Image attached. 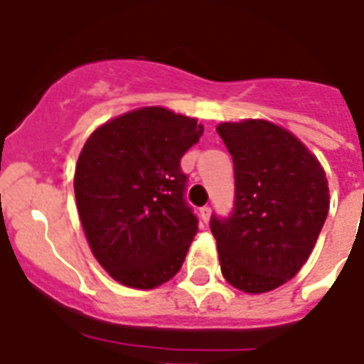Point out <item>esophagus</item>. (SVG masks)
Wrapping results in <instances>:
<instances>
[{"label": "esophagus", "instance_id": "34e87169", "mask_svg": "<svg viewBox=\"0 0 364 364\" xmlns=\"http://www.w3.org/2000/svg\"><path fill=\"white\" fill-rule=\"evenodd\" d=\"M200 216H201V220H203V224H209L210 207H201V209H200Z\"/></svg>", "mask_w": 364, "mask_h": 364}]
</instances>
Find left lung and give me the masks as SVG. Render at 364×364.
<instances>
[{
  "instance_id": "obj_1",
  "label": "left lung",
  "mask_w": 364,
  "mask_h": 364,
  "mask_svg": "<svg viewBox=\"0 0 364 364\" xmlns=\"http://www.w3.org/2000/svg\"><path fill=\"white\" fill-rule=\"evenodd\" d=\"M233 155L235 209L213 216L220 270L229 285L262 294L300 272L329 210L322 164L291 131L268 120L222 122Z\"/></svg>"
}]
</instances>
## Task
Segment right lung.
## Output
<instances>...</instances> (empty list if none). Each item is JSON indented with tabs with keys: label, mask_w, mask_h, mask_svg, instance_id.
Segmentation results:
<instances>
[{
	"label": "right lung",
	"mask_w": 364,
	"mask_h": 364,
	"mask_svg": "<svg viewBox=\"0 0 364 364\" xmlns=\"http://www.w3.org/2000/svg\"><path fill=\"white\" fill-rule=\"evenodd\" d=\"M203 125L166 107H140L92 131L73 176L85 237L118 283L149 291L181 270L198 233L185 203L181 157Z\"/></svg>",
	"instance_id": "right-lung-1"
}]
</instances>
